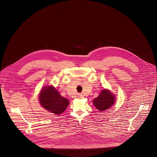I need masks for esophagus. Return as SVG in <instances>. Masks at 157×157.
Returning <instances> with one entry per match:
<instances>
[{"label":"esophagus","instance_id":"esophagus-1","mask_svg":"<svg viewBox=\"0 0 157 157\" xmlns=\"http://www.w3.org/2000/svg\"><path fill=\"white\" fill-rule=\"evenodd\" d=\"M78 98H79V99H82L84 97H83V96H82V94H78Z\"/></svg>","mask_w":157,"mask_h":157}]
</instances>
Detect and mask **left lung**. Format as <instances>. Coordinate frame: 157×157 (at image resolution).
<instances>
[{"instance_id":"obj_1","label":"left lung","mask_w":157,"mask_h":157,"mask_svg":"<svg viewBox=\"0 0 157 157\" xmlns=\"http://www.w3.org/2000/svg\"><path fill=\"white\" fill-rule=\"evenodd\" d=\"M115 97L108 90H104L100 94L93 100V104L100 111L108 109L114 104Z\"/></svg>"}]
</instances>
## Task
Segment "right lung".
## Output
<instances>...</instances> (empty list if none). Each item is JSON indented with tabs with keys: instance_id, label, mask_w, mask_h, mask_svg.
I'll return each instance as SVG.
<instances>
[{
	"instance_id": "right-lung-1",
	"label": "right lung",
	"mask_w": 157,
	"mask_h": 157,
	"mask_svg": "<svg viewBox=\"0 0 157 157\" xmlns=\"http://www.w3.org/2000/svg\"><path fill=\"white\" fill-rule=\"evenodd\" d=\"M39 101L45 109L58 115L62 114L69 104V100L62 97L52 86L43 88L39 96Z\"/></svg>"
}]
</instances>
